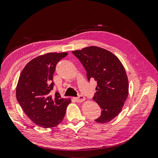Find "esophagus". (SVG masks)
<instances>
[{
	"label": "esophagus",
	"instance_id": "34e87169",
	"mask_svg": "<svg viewBox=\"0 0 158 158\" xmlns=\"http://www.w3.org/2000/svg\"><path fill=\"white\" fill-rule=\"evenodd\" d=\"M74 99H75V101L77 102H83L85 101V98L84 96L80 95L78 97H75V98H74Z\"/></svg>",
	"mask_w": 158,
	"mask_h": 158
}]
</instances>
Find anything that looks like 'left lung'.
<instances>
[{"instance_id":"8db88e82","label":"left lung","mask_w":158,"mask_h":158,"mask_svg":"<svg viewBox=\"0 0 158 158\" xmlns=\"http://www.w3.org/2000/svg\"><path fill=\"white\" fill-rule=\"evenodd\" d=\"M73 53L84 65L88 80L97 82L93 100L102 108L98 123H108L122 111L128 95V80L124 65L111 52L89 46Z\"/></svg>"}]
</instances>
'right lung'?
<instances>
[{
    "label": "right lung",
    "instance_id": "add662e5",
    "mask_svg": "<svg viewBox=\"0 0 158 158\" xmlns=\"http://www.w3.org/2000/svg\"><path fill=\"white\" fill-rule=\"evenodd\" d=\"M68 54L50 52L35 57L25 65L17 83V101L33 123L44 128L59 124L71 102L58 92L54 96L50 94L56 65Z\"/></svg>",
    "mask_w": 158,
    "mask_h": 158
}]
</instances>
